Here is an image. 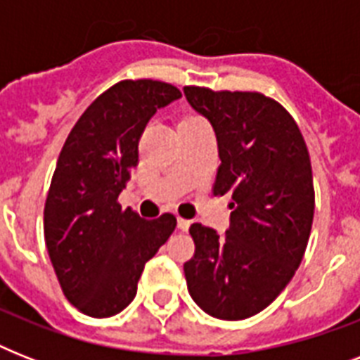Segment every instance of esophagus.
I'll list each match as a JSON object with an SVG mask.
<instances>
[{
    "label": "esophagus",
    "mask_w": 360,
    "mask_h": 360,
    "mask_svg": "<svg viewBox=\"0 0 360 360\" xmlns=\"http://www.w3.org/2000/svg\"><path fill=\"white\" fill-rule=\"evenodd\" d=\"M177 228H179L181 231H188V228H191V220L186 219H177Z\"/></svg>",
    "instance_id": "34e87169"
}]
</instances>
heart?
Wrapping results in <instances>:
<instances>
[{
    "label": "heart",
    "instance_id": "obj_1",
    "mask_svg": "<svg viewBox=\"0 0 360 360\" xmlns=\"http://www.w3.org/2000/svg\"><path fill=\"white\" fill-rule=\"evenodd\" d=\"M196 115H188V117H183V120H194Z\"/></svg>",
    "mask_w": 360,
    "mask_h": 360
}]
</instances>
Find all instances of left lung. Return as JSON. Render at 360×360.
Masks as SVG:
<instances>
[{
    "instance_id": "left-lung-1",
    "label": "left lung",
    "mask_w": 360,
    "mask_h": 360,
    "mask_svg": "<svg viewBox=\"0 0 360 360\" xmlns=\"http://www.w3.org/2000/svg\"><path fill=\"white\" fill-rule=\"evenodd\" d=\"M192 108L213 124L220 166L214 196L230 194L226 236L191 226L194 256L183 265L203 312L237 321L267 308L301 265L312 230V164L288 110L257 91L185 86Z\"/></svg>"
}]
</instances>
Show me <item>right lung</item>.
Instances as JSON below:
<instances>
[{"mask_svg":"<svg viewBox=\"0 0 360 360\" xmlns=\"http://www.w3.org/2000/svg\"><path fill=\"white\" fill-rule=\"evenodd\" d=\"M179 97L166 82H117L87 106L59 153L44 240L65 297L86 316L110 318L129 307L146 263L177 226L172 213L146 220L117 198L138 166L147 121Z\"/></svg>","mask_w":360,"mask_h":360,"instance_id":"right-lung-1","label":"right lung"}]
</instances>
